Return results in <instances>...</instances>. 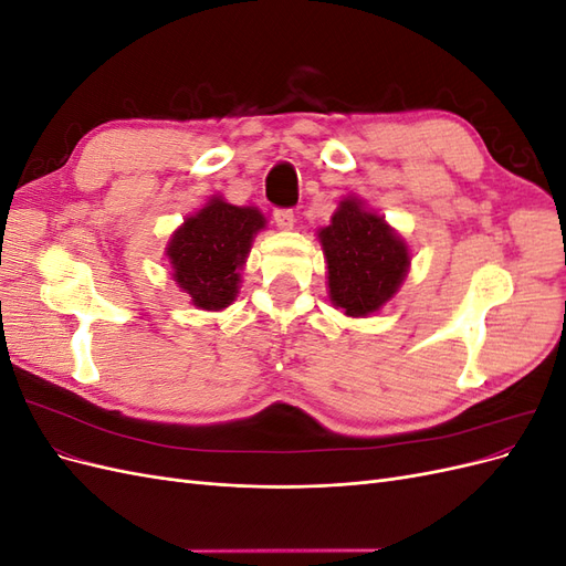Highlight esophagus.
<instances>
[{
  "instance_id": "obj_1",
  "label": "esophagus",
  "mask_w": 566,
  "mask_h": 566,
  "mask_svg": "<svg viewBox=\"0 0 566 566\" xmlns=\"http://www.w3.org/2000/svg\"><path fill=\"white\" fill-rule=\"evenodd\" d=\"M273 221H276V227L281 231H293L295 214H293V210H276L273 212Z\"/></svg>"
}]
</instances>
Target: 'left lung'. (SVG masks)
Instances as JSON below:
<instances>
[{"label": "left lung", "mask_w": 566, "mask_h": 566, "mask_svg": "<svg viewBox=\"0 0 566 566\" xmlns=\"http://www.w3.org/2000/svg\"><path fill=\"white\" fill-rule=\"evenodd\" d=\"M316 235L328 266V297L335 310L366 318L399 293L410 269V250L397 229L361 198H342L331 224Z\"/></svg>", "instance_id": "left-lung-1"}]
</instances>
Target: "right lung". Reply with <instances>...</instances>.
Listing matches in <instances>:
<instances>
[{"mask_svg": "<svg viewBox=\"0 0 566 566\" xmlns=\"http://www.w3.org/2000/svg\"><path fill=\"white\" fill-rule=\"evenodd\" d=\"M264 229L266 217L252 205L210 196L172 231L165 256L172 281L196 310L221 312L235 302L252 241Z\"/></svg>", "mask_w": 566, "mask_h": 566, "instance_id": "1", "label": "right lung"}]
</instances>
